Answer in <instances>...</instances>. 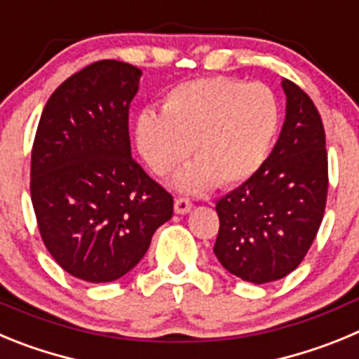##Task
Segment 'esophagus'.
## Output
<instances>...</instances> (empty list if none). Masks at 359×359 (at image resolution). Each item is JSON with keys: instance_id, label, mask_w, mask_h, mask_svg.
<instances>
[{"instance_id": "obj_1", "label": "esophagus", "mask_w": 359, "mask_h": 359, "mask_svg": "<svg viewBox=\"0 0 359 359\" xmlns=\"http://www.w3.org/2000/svg\"><path fill=\"white\" fill-rule=\"evenodd\" d=\"M174 210H176V214H189L192 210V201L187 198H176V201H174Z\"/></svg>"}]
</instances>
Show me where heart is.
Returning <instances> with one entry per match:
<instances>
[{
  "mask_svg": "<svg viewBox=\"0 0 359 359\" xmlns=\"http://www.w3.org/2000/svg\"><path fill=\"white\" fill-rule=\"evenodd\" d=\"M278 123L280 107L268 86L196 79L165 95L161 113L144 109L136 116L135 142L158 176L170 174L194 152L198 161L180 174L176 185L199 192L255 176L273 147Z\"/></svg>",
  "mask_w": 359,
  "mask_h": 359,
  "instance_id": "heart-1",
  "label": "heart"
}]
</instances>
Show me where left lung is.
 Returning <instances> with one entry per match:
<instances>
[{
  "label": "left lung",
  "mask_w": 359,
  "mask_h": 359,
  "mask_svg": "<svg viewBox=\"0 0 359 359\" xmlns=\"http://www.w3.org/2000/svg\"><path fill=\"white\" fill-rule=\"evenodd\" d=\"M286 120L261 170L215 203L214 253L231 275L264 284L304 261L322 224L329 170L322 116L309 95L284 79Z\"/></svg>",
  "instance_id": "left-lung-1"
}]
</instances>
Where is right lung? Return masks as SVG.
Returning a JSON list of instances; mask_svg holds the SVG:
<instances>
[{
	"instance_id": "right-lung-1",
	"label": "right lung",
	"mask_w": 359,
	"mask_h": 359,
	"mask_svg": "<svg viewBox=\"0 0 359 359\" xmlns=\"http://www.w3.org/2000/svg\"><path fill=\"white\" fill-rule=\"evenodd\" d=\"M142 72L97 61L66 79L37 126L30 196L55 262L86 282L131 271L172 217V196L131 156L129 106Z\"/></svg>"
}]
</instances>
